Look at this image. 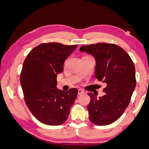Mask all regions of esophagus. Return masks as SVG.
<instances>
[{"mask_svg": "<svg viewBox=\"0 0 149 149\" xmlns=\"http://www.w3.org/2000/svg\"><path fill=\"white\" fill-rule=\"evenodd\" d=\"M84 93V91H83V90H81V89H79V90H78V94L79 95L82 94V93Z\"/></svg>", "mask_w": 149, "mask_h": 149, "instance_id": "34e87169", "label": "esophagus"}]
</instances>
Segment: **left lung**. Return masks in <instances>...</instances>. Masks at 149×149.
I'll return each instance as SVG.
<instances>
[{
  "instance_id": "obj_1",
  "label": "left lung",
  "mask_w": 149,
  "mask_h": 149,
  "mask_svg": "<svg viewBox=\"0 0 149 149\" xmlns=\"http://www.w3.org/2000/svg\"><path fill=\"white\" fill-rule=\"evenodd\" d=\"M81 52L95 59V77L106 84V94L88 93L91 101L87 109L91 122L97 125L113 123L123 115L130 102L136 85L133 61L123 49L115 44H92L82 46Z\"/></svg>"
}]
</instances>
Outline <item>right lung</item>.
Segmentation results:
<instances>
[{"label": "right lung", "instance_id": "right-lung-1", "mask_svg": "<svg viewBox=\"0 0 149 149\" xmlns=\"http://www.w3.org/2000/svg\"><path fill=\"white\" fill-rule=\"evenodd\" d=\"M77 47L59 42L42 43L30 51L24 62L20 83L24 100L32 115L42 123L59 125L68 119L78 90L57 88V75L66 58Z\"/></svg>", "mask_w": 149, "mask_h": 149}]
</instances>
